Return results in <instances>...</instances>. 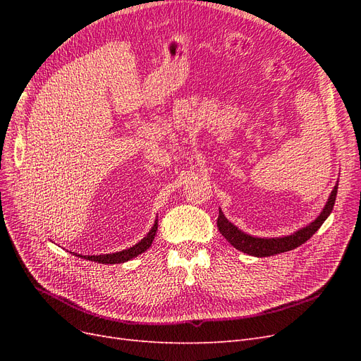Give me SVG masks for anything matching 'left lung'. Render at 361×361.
I'll use <instances>...</instances> for the list:
<instances>
[{
	"label": "left lung",
	"instance_id": "left-lung-1",
	"mask_svg": "<svg viewBox=\"0 0 361 361\" xmlns=\"http://www.w3.org/2000/svg\"><path fill=\"white\" fill-rule=\"evenodd\" d=\"M337 185L333 188L329 200H326L324 209L321 214L314 218V220L298 228L297 232H293L290 235L285 236H277V238H259V236H251L245 232H243L241 228H238L233 223H231L224 216L223 211L220 209V214H218V220L216 226L220 233L231 243L236 250L244 251V253L250 256H256V257H268V256H274L279 253H285V251H290L293 248L300 247L304 244L307 239H310L314 232L322 226V223L330 216L333 206L336 202V195H337Z\"/></svg>",
	"mask_w": 361,
	"mask_h": 361
}]
</instances>
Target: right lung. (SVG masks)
Instances as JSON below:
<instances>
[{
  "instance_id": "right-lung-1",
  "label": "right lung",
  "mask_w": 361,
  "mask_h": 361,
  "mask_svg": "<svg viewBox=\"0 0 361 361\" xmlns=\"http://www.w3.org/2000/svg\"><path fill=\"white\" fill-rule=\"evenodd\" d=\"M157 231H158V218L155 220L154 226H152V228L149 231V233L141 239L140 243H137L135 245L129 247L126 250H122V251H117V253H110V255H96V256H81V255H75V256H80V257H84L87 260H92V262H97V264H123V262H128L130 259L137 257L138 255L145 253V251L152 245V243H154L155 239V235H157Z\"/></svg>"
}]
</instances>
